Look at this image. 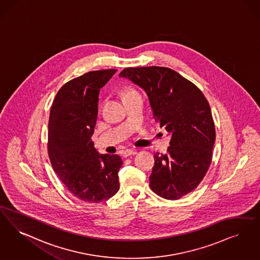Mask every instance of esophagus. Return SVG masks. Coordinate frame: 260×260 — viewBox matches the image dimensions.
<instances>
[{
	"label": "esophagus",
	"instance_id": "1",
	"mask_svg": "<svg viewBox=\"0 0 260 260\" xmlns=\"http://www.w3.org/2000/svg\"><path fill=\"white\" fill-rule=\"evenodd\" d=\"M136 153H135L134 150H132V149H126L124 151V153H123V156L124 157H127V156H133V155H135Z\"/></svg>",
	"mask_w": 260,
	"mask_h": 260
}]
</instances>
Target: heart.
Wrapping results in <instances>:
<instances>
[{
	"label": "heart",
	"mask_w": 260,
	"mask_h": 260,
	"mask_svg": "<svg viewBox=\"0 0 260 260\" xmlns=\"http://www.w3.org/2000/svg\"><path fill=\"white\" fill-rule=\"evenodd\" d=\"M135 90H133V89H125V91L123 92V96L127 95V94H131V93H135Z\"/></svg>",
	"instance_id": "b5f03b06"
}]
</instances>
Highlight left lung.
Returning <instances> with one entry per match:
<instances>
[{"instance_id":"left-lung-1","label":"left lung","mask_w":260,"mask_h":260,"mask_svg":"<svg viewBox=\"0 0 260 260\" xmlns=\"http://www.w3.org/2000/svg\"><path fill=\"white\" fill-rule=\"evenodd\" d=\"M119 76L145 91L155 120L171 135L167 154L154 155L151 189L170 200L189 193L207 173L216 140L206 98L194 84L168 68H126Z\"/></svg>"}]
</instances>
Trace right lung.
Instances as JSON below:
<instances>
[{
  "label": "right lung",
  "mask_w": 260,
  "mask_h": 260,
  "mask_svg": "<svg viewBox=\"0 0 260 260\" xmlns=\"http://www.w3.org/2000/svg\"><path fill=\"white\" fill-rule=\"evenodd\" d=\"M117 70L85 73L64 84L53 101L48 122V156L53 169L73 197L100 203L119 190L122 158L99 154L92 135L100 90Z\"/></svg>",
  "instance_id": "obj_1"
}]
</instances>
